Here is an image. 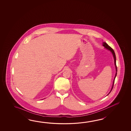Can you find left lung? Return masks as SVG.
<instances>
[{"instance_id": "1", "label": "left lung", "mask_w": 131, "mask_h": 131, "mask_svg": "<svg viewBox=\"0 0 131 131\" xmlns=\"http://www.w3.org/2000/svg\"><path fill=\"white\" fill-rule=\"evenodd\" d=\"M103 46L104 47L106 48V49H107V50H110L111 51V53H112V54H113V58H114V64H115V67H116V74H115V77H114V81H113V85H112V88H111V91L110 92L109 94L107 95H109V94L111 92V91H112V90L113 89V86H114V81H115V78H116V76H117V66H116V55H115V52H114V50L111 48L110 46H109L108 44H107L105 42H103Z\"/></svg>"}]
</instances>
